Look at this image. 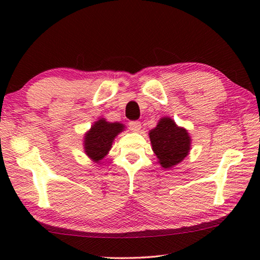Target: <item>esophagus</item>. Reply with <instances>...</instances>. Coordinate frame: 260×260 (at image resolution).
Here are the masks:
<instances>
[{"mask_svg": "<svg viewBox=\"0 0 260 260\" xmlns=\"http://www.w3.org/2000/svg\"><path fill=\"white\" fill-rule=\"evenodd\" d=\"M129 128L133 132H140L141 131V122L138 120H133L128 122Z\"/></svg>", "mask_w": 260, "mask_h": 260, "instance_id": "obj_1", "label": "esophagus"}]
</instances>
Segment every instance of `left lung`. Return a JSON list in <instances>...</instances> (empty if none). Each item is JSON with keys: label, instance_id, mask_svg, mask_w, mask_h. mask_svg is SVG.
<instances>
[{"label": "left lung", "instance_id": "left-lung-1", "mask_svg": "<svg viewBox=\"0 0 260 260\" xmlns=\"http://www.w3.org/2000/svg\"><path fill=\"white\" fill-rule=\"evenodd\" d=\"M152 151L165 170H171L189 155L191 138L188 131L180 127L170 117H162L158 124L149 131Z\"/></svg>", "mask_w": 260, "mask_h": 260}]
</instances>
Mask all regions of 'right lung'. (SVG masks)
Masks as SVG:
<instances>
[{
  "instance_id": "right-lung-1",
  "label": "right lung",
  "mask_w": 260,
  "mask_h": 260,
  "mask_svg": "<svg viewBox=\"0 0 260 260\" xmlns=\"http://www.w3.org/2000/svg\"><path fill=\"white\" fill-rule=\"evenodd\" d=\"M125 131L120 122H110L105 118L96 120L83 136V150L87 157L96 164H102V159L111 150L116 136Z\"/></svg>"
}]
</instances>
